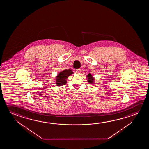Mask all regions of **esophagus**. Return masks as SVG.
I'll return each instance as SVG.
<instances>
[{
    "instance_id": "1",
    "label": "esophagus",
    "mask_w": 149,
    "mask_h": 149,
    "mask_svg": "<svg viewBox=\"0 0 149 149\" xmlns=\"http://www.w3.org/2000/svg\"><path fill=\"white\" fill-rule=\"evenodd\" d=\"M76 73L79 74L81 73V69H77V70H76Z\"/></svg>"
}]
</instances>
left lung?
<instances>
[{"label":"left lung","mask_w":149,"mask_h":149,"mask_svg":"<svg viewBox=\"0 0 149 149\" xmlns=\"http://www.w3.org/2000/svg\"><path fill=\"white\" fill-rule=\"evenodd\" d=\"M87 77L88 78V82L89 84H93L94 83V78L93 77V75H91V74H89L87 75Z\"/></svg>","instance_id":"left-lung-1"}]
</instances>
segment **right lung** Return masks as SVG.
<instances>
[{
	"instance_id": "1",
	"label": "right lung",
	"mask_w": 149,
	"mask_h": 149,
	"mask_svg": "<svg viewBox=\"0 0 149 149\" xmlns=\"http://www.w3.org/2000/svg\"><path fill=\"white\" fill-rule=\"evenodd\" d=\"M73 74V72L72 70L68 69H65L63 71H62L60 73L58 74L56 77V85L58 86L65 85L66 83V78H68L69 76Z\"/></svg>"
}]
</instances>
